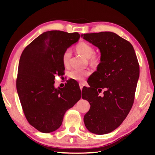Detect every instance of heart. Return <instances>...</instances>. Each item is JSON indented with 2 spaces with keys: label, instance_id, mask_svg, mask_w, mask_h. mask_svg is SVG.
Segmentation results:
<instances>
[{
  "label": "heart",
  "instance_id": "obj_1",
  "mask_svg": "<svg viewBox=\"0 0 155 155\" xmlns=\"http://www.w3.org/2000/svg\"><path fill=\"white\" fill-rule=\"evenodd\" d=\"M99 60H100V55L99 53L97 52H93V54L91 55V62L92 64H93L94 66L97 67L98 64L99 63Z\"/></svg>",
  "mask_w": 155,
  "mask_h": 155
}]
</instances>
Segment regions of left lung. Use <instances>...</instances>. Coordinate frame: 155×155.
<instances>
[{"label":"left lung","instance_id":"1","mask_svg":"<svg viewBox=\"0 0 155 155\" xmlns=\"http://www.w3.org/2000/svg\"><path fill=\"white\" fill-rule=\"evenodd\" d=\"M74 42L63 31H47L31 42L20 58L16 78L20 101L28 123L41 133L57 130L66 112L81 98L77 87L54 86V75L64 70V52Z\"/></svg>","mask_w":155,"mask_h":155}]
</instances>
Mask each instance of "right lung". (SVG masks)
Masks as SVG:
<instances>
[{
  "mask_svg": "<svg viewBox=\"0 0 155 155\" xmlns=\"http://www.w3.org/2000/svg\"><path fill=\"white\" fill-rule=\"evenodd\" d=\"M92 34L89 42L99 48L101 62L88 79L93 92L82 96L91 105L84 123L90 132L104 134L119 127L133 107L139 64L127 40L111 32Z\"/></svg>",
  "mask_w": 155,
  "mask_h": 155,
  "instance_id": "obj_1",
  "label": "right lung"
}]
</instances>
